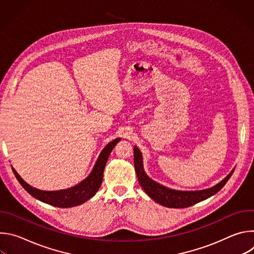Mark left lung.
<instances>
[{
    "mask_svg": "<svg viewBox=\"0 0 254 254\" xmlns=\"http://www.w3.org/2000/svg\"><path fill=\"white\" fill-rule=\"evenodd\" d=\"M133 164L138 183L155 202L168 208H187L195 205L219 192L233 174V169L222 181L215 186L197 191H181L165 187L152 180L143 170L142 155L137 147L133 148Z\"/></svg>",
    "mask_w": 254,
    "mask_h": 254,
    "instance_id": "left-lung-1",
    "label": "left lung"
}]
</instances>
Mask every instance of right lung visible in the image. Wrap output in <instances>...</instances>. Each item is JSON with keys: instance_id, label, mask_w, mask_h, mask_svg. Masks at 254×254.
Listing matches in <instances>:
<instances>
[{"instance_id": "right-lung-1", "label": "right lung", "mask_w": 254, "mask_h": 254, "mask_svg": "<svg viewBox=\"0 0 254 254\" xmlns=\"http://www.w3.org/2000/svg\"><path fill=\"white\" fill-rule=\"evenodd\" d=\"M120 140L121 138L118 137L113 141L108 142L105 148L100 152L98 159L96 160L95 165L90 174L87 176V178H85L77 185L68 189L58 191H43L36 189L30 186L28 183H26L14 168L12 169L17 180L19 181V183L34 198L38 199L46 204L59 208H70L78 206L92 198L98 191L102 183L103 171L108 160V157H110L112 151Z\"/></svg>"}]
</instances>
